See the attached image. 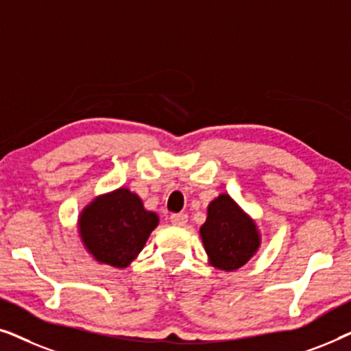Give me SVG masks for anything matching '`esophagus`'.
I'll list each match as a JSON object with an SVG mask.
<instances>
[{
    "label": "esophagus",
    "mask_w": 351,
    "mask_h": 351,
    "mask_svg": "<svg viewBox=\"0 0 351 351\" xmlns=\"http://www.w3.org/2000/svg\"><path fill=\"white\" fill-rule=\"evenodd\" d=\"M186 220H189V215L184 214V213L171 215V223L177 225V227H184V225L186 223Z\"/></svg>",
    "instance_id": "34e87169"
}]
</instances>
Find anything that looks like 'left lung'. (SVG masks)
Masks as SVG:
<instances>
[{
    "instance_id": "8db88e82",
    "label": "left lung",
    "mask_w": 351,
    "mask_h": 351,
    "mask_svg": "<svg viewBox=\"0 0 351 351\" xmlns=\"http://www.w3.org/2000/svg\"><path fill=\"white\" fill-rule=\"evenodd\" d=\"M199 233L210 263L225 271L243 267L261 244L254 220L228 195H220L209 204Z\"/></svg>"
}]
</instances>
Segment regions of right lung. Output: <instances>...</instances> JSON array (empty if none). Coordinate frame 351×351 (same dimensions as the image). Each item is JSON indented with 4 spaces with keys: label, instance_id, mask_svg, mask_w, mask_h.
<instances>
[{
    "label": "right lung",
    "instance_id": "obj_1",
    "mask_svg": "<svg viewBox=\"0 0 351 351\" xmlns=\"http://www.w3.org/2000/svg\"><path fill=\"white\" fill-rule=\"evenodd\" d=\"M156 225L158 215L143 209L136 193L118 189L83 210L80 233L95 261L124 268L142 251Z\"/></svg>",
    "mask_w": 351,
    "mask_h": 351
}]
</instances>
